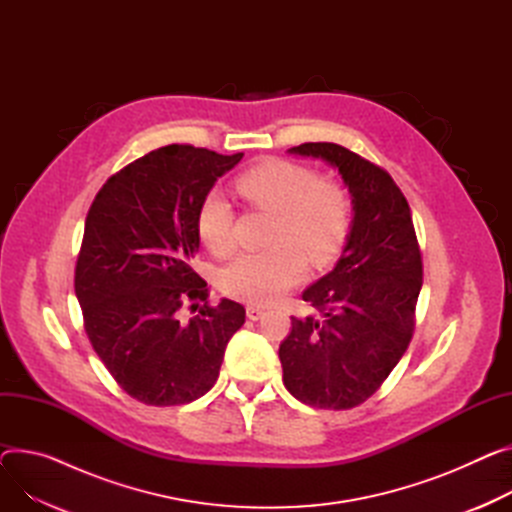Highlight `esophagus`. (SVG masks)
Segmentation results:
<instances>
[{"mask_svg": "<svg viewBox=\"0 0 512 512\" xmlns=\"http://www.w3.org/2000/svg\"><path fill=\"white\" fill-rule=\"evenodd\" d=\"M246 313H248V318H250V320H254V322H256V320H260V318L264 316V307L248 305V307H246Z\"/></svg>", "mask_w": 512, "mask_h": 512, "instance_id": "obj_1", "label": "esophagus"}]
</instances>
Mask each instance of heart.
Here are the masks:
<instances>
[{"instance_id":"1","label":"heart","mask_w":512,"mask_h":512,"mask_svg":"<svg viewBox=\"0 0 512 512\" xmlns=\"http://www.w3.org/2000/svg\"><path fill=\"white\" fill-rule=\"evenodd\" d=\"M235 188L252 207L272 213L268 244L274 246L246 252L223 270L227 295L254 305L272 303L305 277L307 258L322 266L340 254L352 223V201L342 184L318 180L313 170L274 157L246 170ZM196 231L213 254L233 252V209L221 190L203 196Z\"/></svg>"}]
</instances>
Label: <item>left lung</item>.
<instances>
[{
  "label": "left lung",
  "instance_id": "8db88e82",
  "mask_svg": "<svg viewBox=\"0 0 512 512\" xmlns=\"http://www.w3.org/2000/svg\"><path fill=\"white\" fill-rule=\"evenodd\" d=\"M289 153L338 170L352 223L336 266L303 291L322 318H291L279 348L283 381L307 406L348 410L373 396L412 340L420 248L406 196L385 170L336 143H303Z\"/></svg>",
  "mask_w": 512,
  "mask_h": 512
}]
</instances>
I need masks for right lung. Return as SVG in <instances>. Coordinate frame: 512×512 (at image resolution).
Returning <instances> with one entry per match:
<instances>
[{
  "label": "right lung",
  "instance_id": "add662e5",
  "mask_svg": "<svg viewBox=\"0 0 512 512\" xmlns=\"http://www.w3.org/2000/svg\"><path fill=\"white\" fill-rule=\"evenodd\" d=\"M244 153L166 145L106 180L86 217L75 295L96 355L131 398L180 406L215 385L244 305L207 303L190 266L199 252L196 211L217 178ZM190 300L200 313L180 323Z\"/></svg>",
  "mask_w": 512,
  "mask_h": 512
}]
</instances>
